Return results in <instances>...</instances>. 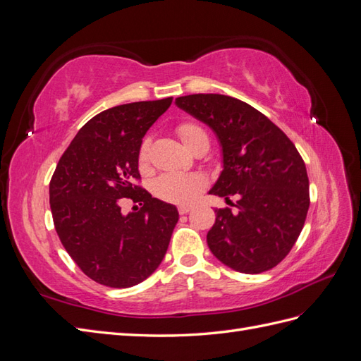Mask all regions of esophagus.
<instances>
[{"label": "esophagus", "instance_id": "1", "mask_svg": "<svg viewBox=\"0 0 361 361\" xmlns=\"http://www.w3.org/2000/svg\"><path fill=\"white\" fill-rule=\"evenodd\" d=\"M192 209V206H190V204H180L179 207H178V211H179V214H188L190 211Z\"/></svg>", "mask_w": 361, "mask_h": 361}]
</instances>
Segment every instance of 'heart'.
I'll list each match as a JSON object with an SVG mask.
<instances>
[{
    "label": "heart",
    "instance_id": "1",
    "mask_svg": "<svg viewBox=\"0 0 361 361\" xmlns=\"http://www.w3.org/2000/svg\"><path fill=\"white\" fill-rule=\"evenodd\" d=\"M178 133L188 149L197 141L199 138L207 137L203 128L195 123H183L178 128ZM149 138L143 140L140 146L138 159L141 164L147 161L149 155ZM204 187V179L200 174L194 173H166L159 176L154 183V191L159 199L167 200L171 203L187 204L191 203Z\"/></svg>",
    "mask_w": 361,
    "mask_h": 361
}]
</instances>
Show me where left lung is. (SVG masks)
<instances>
[{"mask_svg": "<svg viewBox=\"0 0 361 361\" xmlns=\"http://www.w3.org/2000/svg\"><path fill=\"white\" fill-rule=\"evenodd\" d=\"M207 125L221 147L223 170L207 194L235 195L236 211L215 209L206 235L212 255L244 274L274 268L297 241L309 211V178L297 147L251 105L232 96L199 93L176 99Z\"/></svg>", "mask_w": 361, "mask_h": 361, "instance_id": "1", "label": "left lung"}]
</instances>
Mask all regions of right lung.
I'll return each mask as SVG.
<instances>
[{"instance_id": "obj_1", "label": "right lung", "mask_w": 361, "mask_h": 361, "mask_svg": "<svg viewBox=\"0 0 361 361\" xmlns=\"http://www.w3.org/2000/svg\"><path fill=\"white\" fill-rule=\"evenodd\" d=\"M171 101L117 105L94 116L54 171L49 203L57 235L84 274L104 286L130 288L154 274L179 220L176 206L133 183L143 138ZM125 198L142 207L125 214Z\"/></svg>"}]
</instances>
